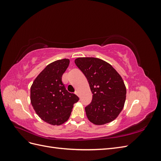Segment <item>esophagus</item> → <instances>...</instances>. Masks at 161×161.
<instances>
[{
    "instance_id": "esophagus-1",
    "label": "esophagus",
    "mask_w": 161,
    "mask_h": 161,
    "mask_svg": "<svg viewBox=\"0 0 161 161\" xmlns=\"http://www.w3.org/2000/svg\"><path fill=\"white\" fill-rule=\"evenodd\" d=\"M75 94H76V95L79 96V91H78V90H76V91H75Z\"/></svg>"
}]
</instances>
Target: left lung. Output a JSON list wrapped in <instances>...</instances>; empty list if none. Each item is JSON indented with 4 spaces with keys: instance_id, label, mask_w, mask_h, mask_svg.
I'll use <instances>...</instances> for the list:
<instances>
[{
    "instance_id": "8db88e82",
    "label": "left lung",
    "mask_w": 161,
    "mask_h": 161,
    "mask_svg": "<svg viewBox=\"0 0 161 161\" xmlns=\"http://www.w3.org/2000/svg\"><path fill=\"white\" fill-rule=\"evenodd\" d=\"M75 62L86 76L92 93L85 108L87 118L95 125L114 121L123 109L126 88L122 78L111 64L97 58H78Z\"/></svg>"
}]
</instances>
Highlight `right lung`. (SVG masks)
<instances>
[{"instance_id": "right-lung-1", "label": "right lung", "mask_w": 161, "mask_h": 161, "mask_svg": "<svg viewBox=\"0 0 161 161\" xmlns=\"http://www.w3.org/2000/svg\"><path fill=\"white\" fill-rule=\"evenodd\" d=\"M69 59L48 64L31 86V103L36 113L47 124L60 125L69 119L73 105L79 100L66 89L62 76L69 65Z\"/></svg>"}]
</instances>
